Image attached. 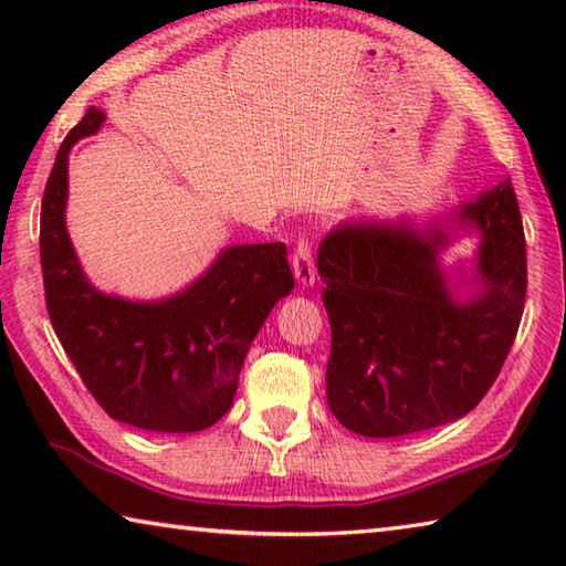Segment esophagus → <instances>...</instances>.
<instances>
[{"label": "esophagus", "mask_w": 566, "mask_h": 566, "mask_svg": "<svg viewBox=\"0 0 566 566\" xmlns=\"http://www.w3.org/2000/svg\"><path fill=\"white\" fill-rule=\"evenodd\" d=\"M292 270L296 282L302 286H314V280H317V270H314V256H312V244L306 239H300L292 256Z\"/></svg>", "instance_id": "esophagus-1"}]
</instances>
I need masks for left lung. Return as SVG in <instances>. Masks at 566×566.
I'll use <instances>...</instances> for the list:
<instances>
[{"label":"left lung","mask_w":566,"mask_h":566,"mask_svg":"<svg viewBox=\"0 0 566 566\" xmlns=\"http://www.w3.org/2000/svg\"><path fill=\"white\" fill-rule=\"evenodd\" d=\"M457 231H476L473 270L441 266ZM512 181L417 227L342 222L322 239L317 272L332 324L327 401L361 437H405L472 411L520 329L526 249ZM474 285L464 301L458 292Z\"/></svg>","instance_id":"left-lung-1"}]
</instances>
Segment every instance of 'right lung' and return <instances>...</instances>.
<instances>
[{"label":"right lung","mask_w":566,"mask_h":566,"mask_svg":"<svg viewBox=\"0 0 566 566\" xmlns=\"http://www.w3.org/2000/svg\"><path fill=\"white\" fill-rule=\"evenodd\" d=\"M104 119L102 109H87L46 179L40 254L52 327L112 419L147 432H202L232 407L249 344L294 290L286 247H227L199 280L167 300L99 292L76 260L64 212L70 151Z\"/></svg>","instance_id":"add662e5"}]
</instances>
